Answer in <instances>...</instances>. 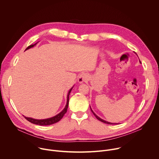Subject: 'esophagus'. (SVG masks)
Listing matches in <instances>:
<instances>
[{"label": "esophagus", "mask_w": 159, "mask_h": 159, "mask_svg": "<svg viewBox=\"0 0 159 159\" xmlns=\"http://www.w3.org/2000/svg\"><path fill=\"white\" fill-rule=\"evenodd\" d=\"M88 75L85 73H82L81 74H80V75L78 77V82L81 84V83H83L84 82H85L87 79H88Z\"/></svg>", "instance_id": "34e87169"}]
</instances>
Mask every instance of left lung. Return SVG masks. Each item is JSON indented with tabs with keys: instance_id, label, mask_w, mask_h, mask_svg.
<instances>
[{
	"instance_id": "obj_1",
	"label": "left lung",
	"mask_w": 159,
	"mask_h": 159,
	"mask_svg": "<svg viewBox=\"0 0 159 159\" xmlns=\"http://www.w3.org/2000/svg\"><path fill=\"white\" fill-rule=\"evenodd\" d=\"M90 109H91V111H92V112L93 113V114H94V115L96 116V118L98 120H99L100 121H101V122H102V123H106V124H109V125H115V124H116V123H109V122H107V121H104V120H102L101 118H100L99 116H98L96 114H95V113L93 112V111L92 110V109L91 108H90Z\"/></svg>"
}]
</instances>
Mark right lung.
Masks as SVG:
<instances>
[{
  "instance_id": "add662e5",
  "label": "right lung",
  "mask_w": 159,
  "mask_h": 159,
  "mask_svg": "<svg viewBox=\"0 0 159 159\" xmlns=\"http://www.w3.org/2000/svg\"><path fill=\"white\" fill-rule=\"evenodd\" d=\"M37 43L34 44H31L30 45V46H29L26 49V50H28L32 47H33L34 45H36ZM73 88V87H72ZM72 88H71V89L69 90V93H68V95H67V102H66V104L65 107V108L63 109V111L61 112H60L59 114H58L57 115L52 117V118H48V119H44V120H36V119H33V118H28V117H26L25 116H23L28 121L33 123V124H35V125H41V126H46V125H53L54 123H56L57 122H58L62 118L63 116H64V115L65 114V113L66 112V111H67V108H68V106H69V95H70V93L71 92V90L72 89Z\"/></svg>"
}]
</instances>
